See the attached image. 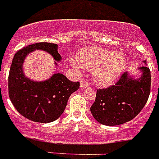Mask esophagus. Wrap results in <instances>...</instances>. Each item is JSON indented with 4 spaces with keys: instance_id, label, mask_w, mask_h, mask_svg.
<instances>
[{
    "instance_id": "esophagus-1",
    "label": "esophagus",
    "mask_w": 159,
    "mask_h": 159,
    "mask_svg": "<svg viewBox=\"0 0 159 159\" xmlns=\"http://www.w3.org/2000/svg\"><path fill=\"white\" fill-rule=\"evenodd\" d=\"M89 86V83H88V81H86V80H82L81 81V88L82 89H86Z\"/></svg>"
}]
</instances>
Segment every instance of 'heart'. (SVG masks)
Wrapping results in <instances>:
<instances>
[{
    "instance_id": "obj_1",
    "label": "heart",
    "mask_w": 159,
    "mask_h": 159,
    "mask_svg": "<svg viewBox=\"0 0 159 159\" xmlns=\"http://www.w3.org/2000/svg\"><path fill=\"white\" fill-rule=\"evenodd\" d=\"M76 70H93V76L97 83L107 86L112 83L122 74L127 60L122 53L100 48H87L76 56V59L70 60Z\"/></svg>"
}]
</instances>
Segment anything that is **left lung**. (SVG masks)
<instances>
[{"label": "left lung", "mask_w": 159, "mask_h": 159, "mask_svg": "<svg viewBox=\"0 0 159 159\" xmlns=\"http://www.w3.org/2000/svg\"><path fill=\"white\" fill-rule=\"evenodd\" d=\"M140 70L143 73L138 79L124 72L114 85L97 89L90 111L99 123L119 125L134 118L143 109L151 92V71L147 66Z\"/></svg>", "instance_id": "8db88e82"}]
</instances>
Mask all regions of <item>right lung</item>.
<instances>
[{"label": "right lung", "mask_w": 159, "mask_h": 159, "mask_svg": "<svg viewBox=\"0 0 159 159\" xmlns=\"http://www.w3.org/2000/svg\"><path fill=\"white\" fill-rule=\"evenodd\" d=\"M44 50L60 61L58 45L38 42L16 52L8 76L9 98L22 116L36 123H50L58 119L66 109L70 94L79 89V82H71L63 74H54L50 79L37 83L25 76L22 70L24 59L31 51Z\"/></svg>", "instance_id": "right-lung-1"}]
</instances>
